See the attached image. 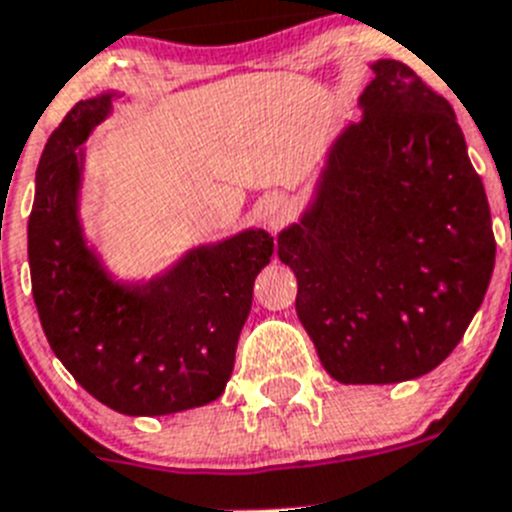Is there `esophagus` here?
Returning a JSON list of instances; mask_svg holds the SVG:
<instances>
[{"label":"esophagus","instance_id":"34e87169","mask_svg":"<svg viewBox=\"0 0 512 512\" xmlns=\"http://www.w3.org/2000/svg\"><path fill=\"white\" fill-rule=\"evenodd\" d=\"M284 217H287V202L282 197H269L261 207V220L269 228H277L279 223H284Z\"/></svg>","mask_w":512,"mask_h":512}]
</instances>
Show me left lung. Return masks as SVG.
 <instances>
[{
  "label": "left lung",
  "mask_w": 512,
  "mask_h": 512,
  "mask_svg": "<svg viewBox=\"0 0 512 512\" xmlns=\"http://www.w3.org/2000/svg\"><path fill=\"white\" fill-rule=\"evenodd\" d=\"M369 69L361 120L330 140L310 200L277 233L297 318L341 384L433 372L495 269L490 205L454 107L405 63Z\"/></svg>",
  "instance_id": "obj_1"
}]
</instances>
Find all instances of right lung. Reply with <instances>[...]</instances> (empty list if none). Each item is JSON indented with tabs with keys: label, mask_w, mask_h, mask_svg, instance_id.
<instances>
[{
	"label": "right lung",
	"mask_w": 512,
	"mask_h": 512,
	"mask_svg": "<svg viewBox=\"0 0 512 512\" xmlns=\"http://www.w3.org/2000/svg\"><path fill=\"white\" fill-rule=\"evenodd\" d=\"M120 92L81 99L35 171L27 259L45 338L71 377L122 415H171L225 392L274 238L246 228L187 248L151 279L125 282L81 220L87 143Z\"/></svg>",
	"instance_id": "1"
}]
</instances>
